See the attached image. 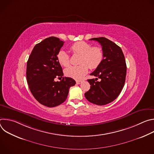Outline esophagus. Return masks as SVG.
Segmentation results:
<instances>
[{"mask_svg": "<svg viewBox=\"0 0 154 154\" xmlns=\"http://www.w3.org/2000/svg\"><path fill=\"white\" fill-rule=\"evenodd\" d=\"M82 82V80H77V81H76V83H77V85H79Z\"/></svg>", "mask_w": 154, "mask_h": 154, "instance_id": "1", "label": "esophagus"}]
</instances>
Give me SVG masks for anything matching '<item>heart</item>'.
I'll list each match as a JSON object with an SVG mask.
<instances>
[{"mask_svg": "<svg viewBox=\"0 0 154 154\" xmlns=\"http://www.w3.org/2000/svg\"><path fill=\"white\" fill-rule=\"evenodd\" d=\"M71 51L74 54L80 55L79 64L77 66H70L65 70L66 76L75 80L81 79L88 72V66L90 69L97 68L103 58V52L101 48L92 47L91 44L85 41L75 42L70 48ZM58 63L64 67L70 64L69 55L61 50L57 54Z\"/></svg>", "mask_w": 154, "mask_h": 154, "instance_id": "obj_1", "label": "heart"}]
</instances>
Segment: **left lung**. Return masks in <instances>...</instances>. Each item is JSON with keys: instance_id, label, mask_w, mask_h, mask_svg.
I'll return each instance as SVG.
<instances>
[{"instance_id": "8db88e82", "label": "left lung", "mask_w": 154, "mask_h": 154, "mask_svg": "<svg viewBox=\"0 0 154 154\" xmlns=\"http://www.w3.org/2000/svg\"><path fill=\"white\" fill-rule=\"evenodd\" d=\"M102 46L103 58L99 66L90 74L101 79H88L90 89L85 93L89 102L104 105L115 100L121 92L125 81L127 66L122 49L113 41L104 37L90 39Z\"/></svg>"}]
</instances>
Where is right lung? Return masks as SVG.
<instances>
[{"label":"right lung","instance_id":"obj_1","mask_svg":"<svg viewBox=\"0 0 154 154\" xmlns=\"http://www.w3.org/2000/svg\"><path fill=\"white\" fill-rule=\"evenodd\" d=\"M64 45L58 38L51 36L37 44L33 49L27 64L26 77L29 89L41 104L54 107L67 99L71 86L75 81L64 77L60 82L54 79L63 76L57 54Z\"/></svg>","mask_w":154,"mask_h":154}]
</instances>
